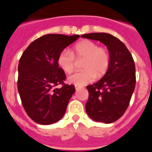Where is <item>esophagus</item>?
Returning <instances> with one entry per match:
<instances>
[{"label":"esophagus","mask_w":152,"mask_h":152,"mask_svg":"<svg viewBox=\"0 0 152 152\" xmlns=\"http://www.w3.org/2000/svg\"><path fill=\"white\" fill-rule=\"evenodd\" d=\"M75 90L76 91H77V90H79L80 88V86H78V85H75Z\"/></svg>","instance_id":"34e87169"}]
</instances>
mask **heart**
I'll return each instance as SVG.
<instances>
[{"instance_id":"b5f03b06","label":"heart","mask_w":152,"mask_h":152,"mask_svg":"<svg viewBox=\"0 0 152 152\" xmlns=\"http://www.w3.org/2000/svg\"><path fill=\"white\" fill-rule=\"evenodd\" d=\"M83 58L81 67L84 70L70 75L68 80L71 84L82 86L93 82L96 77H101L105 75L110 64L108 50L89 39L77 42L72 52L68 49L61 51L58 56L57 63L64 73L70 74L75 69V59Z\"/></svg>"}]
</instances>
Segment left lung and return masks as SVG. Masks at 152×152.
<instances>
[{
  "label": "left lung",
  "instance_id": "left-lung-1",
  "mask_svg": "<svg viewBox=\"0 0 152 152\" xmlns=\"http://www.w3.org/2000/svg\"><path fill=\"white\" fill-rule=\"evenodd\" d=\"M81 37L103 42L110 56V64L105 75L98 82L87 86L89 96L86 112L96 122L113 123L125 113L135 90L133 58L123 42L109 33H89Z\"/></svg>",
  "mask_w": 152,
  "mask_h": 152
}]
</instances>
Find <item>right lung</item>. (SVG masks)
<instances>
[{
    "instance_id": "right-lung-1",
    "label": "right lung",
    "mask_w": 152,
    "mask_h": 152,
    "mask_svg": "<svg viewBox=\"0 0 152 152\" xmlns=\"http://www.w3.org/2000/svg\"><path fill=\"white\" fill-rule=\"evenodd\" d=\"M80 37L47 34L31 42L20 58L17 88L23 107L36 123L49 125L60 120L66 111L75 85L64 84L65 74L58 56ZM62 84V88L56 86Z\"/></svg>"
}]
</instances>
